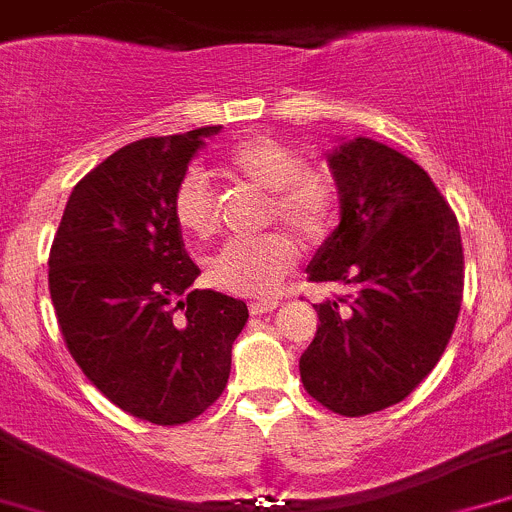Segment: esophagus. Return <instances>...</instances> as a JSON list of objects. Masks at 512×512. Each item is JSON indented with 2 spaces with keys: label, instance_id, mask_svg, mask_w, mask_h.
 Instances as JSON below:
<instances>
[{
  "label": "esophagus",
  "instance_id": "1",
  "mask_svg": "<svg viewBox=\"0 0 512 512\" xmlns=\"http://www.w3.org/2000/svg\"><path fill=\"white\" fill-rule=\"evenodd\" d=\"M278 300H255L250 303V313L252 315H262V313H272V310L278 308Z\"/></svg>",
  "mask_w": 512,
  "mask_h": 512
}]
</instances>
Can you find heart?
I'll return each mask as SVG.
<instances>
[{
  "mask_svg": "<svg viewBox=\"0 0 512 512\" xmlns=\"http://www.w3.org/2000/svg\"><path fill=\"white\" fill-rule=\"evenodd\" d=\"M224 169L270 191L267 214L288 224L298 234L315 240L333 222L336 189L323 171L308 169L295 148L270 136H252L232 146L224 156ZM176 227L194 240H209L219 229L217 197L199 169L186 171L171 197ZM298 260L293 240L280 232L232 237L209 260L214 288L240 295H270L280 288Z\"/></svg>",
  "mask_w": 512,
  "mask_h": 512,
  "instance_id": "heart-1",
  "label": "heart"
}]
</instances>
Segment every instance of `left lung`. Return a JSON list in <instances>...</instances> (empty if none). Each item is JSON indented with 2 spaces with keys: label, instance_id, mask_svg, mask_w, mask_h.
Returning a JSON list of instances; mask_svg holds the SVG:
<instances>
[{
  "label": "left lung",
  "instance_id": "1",
  "mask_svg": "<svg viewBox=\"0 0 512 512\" xmlns=\"http://www.w3.org/2000/svg\"><path fill=\"white\" fill-rule=\"evenodd\" d=\"M328 166L341 222L308 278L353 293L313 305L321 323L300 356V379L331 412L364 417L407 399L437 366L460 315L465 257L450 204L412 159L353 138Z\"/></svg>",
  "mask_w": 512,
  "mask_h": 512
}]
</instances>
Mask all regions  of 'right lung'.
<instances>
[{"instance_id":"add662e5","label":"right lung","mask_w":512,"mask_h":512,"mask_svg":"<svg viewBox=\"0 0 512 512\" xmlns=\"http://www.w3.org/2000/svg\"><path fill=\"white\" fill-rule=\"evenodd\" d=\"M222 126L141 138L75 184L50 250V298L75 364L131 417L191 422L222 396L247 305L189 290L171 197Z\"/></svg>"}]
</instances>
